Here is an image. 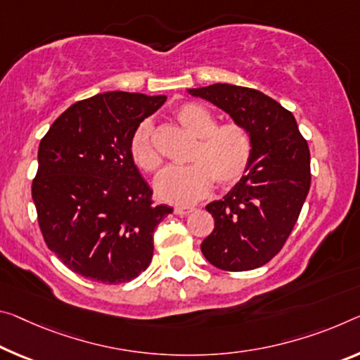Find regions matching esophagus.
<instances>
[{"label": "esophagus", "mask_w": 360, "mask_h": 360, "mask_svg": "<svg viewBox=\"0 0 360 360\" xmlns=\"http://www.w3.org/2000/svg\"><path fill=\"white\" fill-rule=\"evenodd\" d=\"M192 211H195V208L193 207H176L174 208V213L179 216H187V214H191Z\"/></svg>", "instance_id": "esophagus-1"}]
</instances>
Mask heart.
I'll return each instance as SVG.
<instances>
[{"label": "heart", "instance_id": "b5f03b06", "mask_svg": "<svg viewBox=\"0 0 360 360\" xmlns=\"http://www.w3.org/2000/svg\"><path fill=\"white\" fill-rule=\"evenodd\" d=\"M174 118L192 138L187 162L189 167L168 168L153 182L160 200L173 205H189L202 198L216 182L229 187L242 178L252 158V139L247 129L237 123L216 124V117L198 104H182L174 110ZM129 155L136 167L157 171L162 157L152 144L149 123H141L129 141Z\"/></svg>", "mask_w": 360, "mask_h": 360}]
</instances>
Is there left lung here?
Segmentation results:
<instances>
[{
	"label": "left lung",
	"mask_w": 360,
	"mask_h": 360,
	"mask_svg": "<svg viewBox=\"0 0 360 360\" xmlns=\"http://www.w3.org/2000/svg\"><path fill=\"white\" fill-rule=\"evenodd\" d=\"M187 93L224 110L252 139L240 181L207 205L214 229L202 253L222 271L256 269L281 252L296 224L311 186L309 147L293 113L261 91L216 83Z\"/></svg>",
	"instance_id": "obj_1"
}]
</instances>
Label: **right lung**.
<instances>
[{"label": "right lung", "instance_id": "obj_1", "mask_svg": "<svg viewBox=\"0 0 360 360\" xmlns=\"http://www.w3.org/2000/svg\"><path fill=\"white\" fill-rule=\"evenodd\" d=\"M167 96L108 91L75 102L38 147L32 197L48 248L79 276L122 283L149 267L153 231L173 208L129 155V141Z\"/></svg>", "mask_w": 360, "mask_h": 360}]
</instances>
